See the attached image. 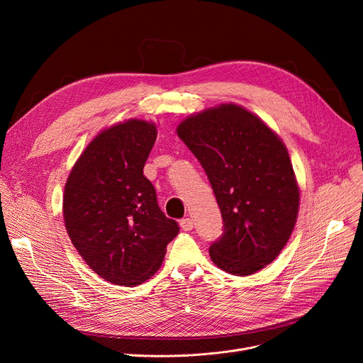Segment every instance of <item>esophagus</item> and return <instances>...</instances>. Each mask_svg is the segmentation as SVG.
Instances as JSON below:
<instances>
[{
	"instance_id": "1",
	"label": "esophagus",
	"mask_w": 363,
	"mask_h": 363,
	"mask_svg": "<svg viewBox=\"0 0 363 363\" xmlns=\"http://www.w3.org/2000/svg\"><path fill=\"white\" fill-rule=\"evenodd\" d=\"M179 225H181V228H182L184 231H191L193 228H194V222H193V219H189V218L182 219V220L179 222Z\"/></svg>"
}]
</instances>
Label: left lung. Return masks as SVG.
<instances>
[{"label":"left lung","mask_w":363,"mask_h":363,"mask_svg":"<svg viewBox=\"0 0 363 363\" xmlns=\"http://www.w3.org/2000/svg\"><path fill=\"white\" fill-rule=\"evenodd\" d=\"M177 133L206 170L222 213L223 234L208 249L212 262L237 277L256 274L278 257L298 215L287 147L234 103L191 114Z\"/></svg>","instance_id":"obj_1"}]
</instances>
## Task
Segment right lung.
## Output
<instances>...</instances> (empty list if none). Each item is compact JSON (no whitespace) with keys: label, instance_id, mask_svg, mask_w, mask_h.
Instances as JSON below:
<instances>
[{"label":"right lung","instance_id":"add662e5","mask_svg":"<svg viewBox=\"0 0 363 363\" xmlns=\"http://www.w3.org/2000/svg\"><path fill=\"white\" fill-rule=\"evenodd\" d=\"M157 138L152 122L129 119L92 138L63 194L66 231L103 279L133 287L155 275L179 226L160 211L143 169Z\"/></svg>","mask_w":363,"mask_h":363}]
</instances>
